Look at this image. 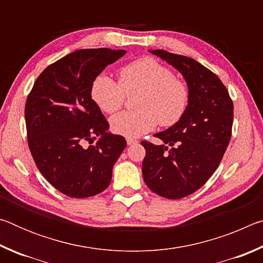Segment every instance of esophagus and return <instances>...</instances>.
Returning <instances> with one entry per match:
<instances>
[{
	"label": "esophagus",
	"mask_w": 263,
	"mask_h": 263,
	"mask_svg": "<svg viewBox=\"0 0 263 263\" xmlns=\"http://www.w3.org/2000/svg\"><path fill=\"white\" fill-rule=\"evenodd\" d=\"M126 142H127V145H135V144H137L138 140L133 139V138H126Z\"/></svg>",
	"instance_id": "1"
}]
</instances>
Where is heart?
Instances as JSON below:
<instances>
[{
    "label": "heart",
    "instance_id": "obj_1",
    "mask_svg": "<svg viewBox=\"0 0 263 263\" xmlns=\"http://www.w3.org/2000/svg\"><path fill=\"white\" fill-rule=\"evenodd\" d=\"M139 91L135 111H125L110 119L111 130L117 135L136 138L153 130L158 122L172 126L183 117L189 105L190 91L186 84L166 66L145 57L119 70V83L105 74L94 79L91 100L106 114L121 109L125 94Z\"/></svg>",
    "mask_w": 263,
    "mask_h": 263
}]
</instances>
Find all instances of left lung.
<instances>
[{
	"label": "left lung",
	"mask_w": 263,
	"mask_h": 263,
	"mask_svg": "<svg viewBox=\"0 0 263 263\" xmlns=\"http://www.w3.org/2000/svg\"><path fill=\"white\" fill-rule=\"evenodd\" d=\"M149 52L179 70L190 99L183 117L154 135L161 145L141 141L142 177L153 193L180 199L201 188L219 166L232 135L233 102L219 78L198 61L163 50Z\"/></svg>",
	"instance_id": "1"
}]
</instances>
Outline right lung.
Returning <instances> with one entry per match:
<instances>
[{
    "label": "right lung",
    "mask_w": 263,
    "mask_h": 263,
    "mask_svg": "<svg viewBox=\"0 0 263 263\" xmlns=\"http://www.w3.org/2000/svg\"><path fill=\"white\" fill-rule=\"evenodd\" d=\"M125 53H69L43 70L26 100L30 152L42 175L69 197H90L108 188L126 147L125 138L108 132L109 123L90 95L94 79Z\"/></svg>",
    "instance_id": "1"
}]
</instances>
